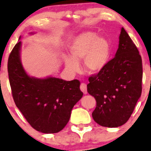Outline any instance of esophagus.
<instances>
[{
	"label": "esophagus",
	"mask_w": 151,
	"mask_h": 151,
	"mask_svg": "<svg viewBox=\"0 0 151 151\" xmlns=\"http://www.w3.org/2000/svg\"><path fill=\"white\" fill-rule=\"evenodd\" d=\"M80 89L84 94L87 93V87H86V84L84 83H81L80 85Z\"/></svg>",
	"instance_id": "1"
}]
</instances>
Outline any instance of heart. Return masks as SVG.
Instances as JSON below:
<instances>
[{
  "label": "heart",
  "instance_id": "1",
  "mask_svg": "<svg viewBox=\"0 0 151 151\" xmlns=\"http://www.w3.org/2000/svg\"><path fill=\"white\" fill-rule=\"evenodd\" d=\"M71 58H66L65 67L72 73L79 70L77 61L82 60L86 71L97 73L104 69L109 61L110 47L103 37L92 32H86L76 37L69 46Z\"/></svg>",
  "mask_w": 151,
  "mask_h": 151
}]
</instances>
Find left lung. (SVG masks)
<instances>
[{
	"instance_id": "left-lung-1",
	"label": "left lung",
	"mask_w": 151,
	"mask_h": 151,
	"mask_svg": "<svg viewBox=\"0 0 151 151\" xmlns=\"http://www.w3.org/2000/svg\"><path fill=\"white\" fill-rule=\"evenodd\" d=\"M142 60L124 27L115 57L96 75L89 78L87 91L96 101L93 120L104 127L124 125L132 114L142 91Z\"/></svg>"
}]
</instances>
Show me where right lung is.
Here are the masks:
<instances>
[{"label":"right lung","mask_w":151,"mask_h":151,"mask_svg":"<svg viewBox=\"0 0 151 151\" xmlns=\"http://www.w3.org/2000/svg\"><path fill=\"white\" fill-rule=\"evenodd\" d=\"M21 45L20 41L15 45L8 62L15 105L33 129L44 133H58L67 125L72 109L82 97L80 81L29 76L22 65Z\"/></svg>","instance_id":"add662e5"}]
</instances>
